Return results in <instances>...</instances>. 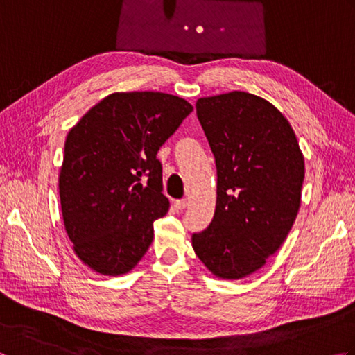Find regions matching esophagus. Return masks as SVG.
Listing matches in <instances>:
<instances>
[{"instance_id": "1", "label": "esophagus", "mask_w": 355, "mask_h": 355, "mask_svg": "<svg viewBox=\"0 0 355 355\" xmlns=\"http://www.w3.org/2000/svg\"><path fill=\"white\" fill-rule=\"evenodd\" d=\"M186 206H187V201L186 200L173 201V207H175L177 210H183V209H186Z\"/></svg>"}]
</instances>
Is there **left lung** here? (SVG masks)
Here are the masks:
<instances>
[{
	"label": "left lung",
	"instance_id": "1",
	"mask_svg": "<svg viewBox=\"0 0 355 355\" xmlns=\"http://www.w3.org/2000/svg\"><path fill=\"white\" fill-rule=\"evenodd\" d=\"M197 116L216 163L214 220L192 235L210 273L243 279L266 266L296 220L304 154L273 103L245 92L201 97Z\"/></svg>",
	"mask_w": 355,
	"mask_h": 355
}]
</instances>
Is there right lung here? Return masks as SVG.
Returning a JSON list of instances; mask_svg holds the SVG:
<instances>
[{
  "label": "right lung",
  "instance_id": "obj_1",
  "mask_svg": "<svg viewBox=\"0 0 355 355\" xmlns=\"http://www.w3.org/2000/svg\"><path fill=\"white\" fill-rule=\"evenodd\" d=\"M192 105L160 92L112 93L69 131L59 197L73 252L105 276L130 273L169 210L157 153Z\"/></svg>",
  "mask_w": 355,
  "mask_h": 355
}]
</instances>
